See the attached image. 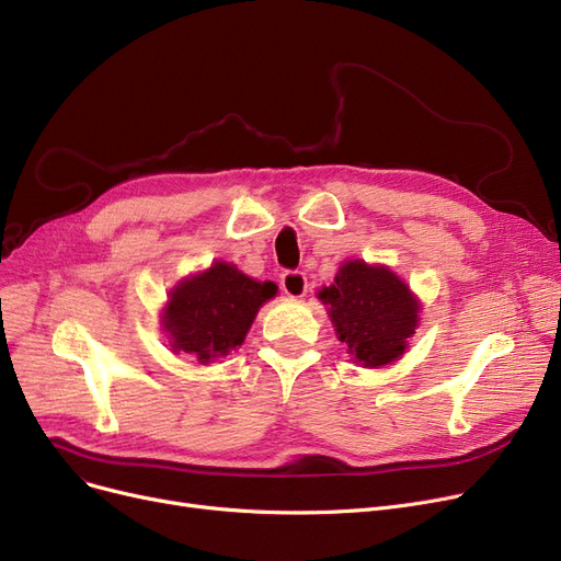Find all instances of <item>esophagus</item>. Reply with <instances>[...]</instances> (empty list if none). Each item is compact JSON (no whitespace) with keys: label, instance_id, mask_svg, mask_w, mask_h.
I'll return each instance as SVG.
<instances>
[{"label":"esophagus","instance_id":"obj_1","mask_svg":"<svg viewBox=\"0 0 561 561\" xmlns=\"http://www.w3.org/2000/svg\"><path fill=\"white\" fill-rule=\"evenodd\" d=\"M282 290L288 298H302L307 294V277L300 271H288L282 275Z\"/></svg>","mask_w":561,"mask_h":561}]
</instances>
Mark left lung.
<instances>
[{"instance_id": "1", "label": "left lung", "mask_w": 561, "mask_h": 561, "mask_svg": "<svg viewBox=\"0 0 561 561\" xmlns=\"http://www.w3.org/2000/svg\"><path fill=\"white\" fill-rule=\"evenodd\" d=\"M316 296L328 307L336 339L364 369H382L397 362L420 325V298L380 263L344 261L334 282Z\"/></svg>"}]
</instances>
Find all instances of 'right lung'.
Instances as JSON below:
<instances>
[{
  "mask_svg": "<svg viewBox=\"0 0 561 561\" xmlns=\"http://www.w3.org/2000/svg\"><path fill=\"white\" fill-rule=\"evenodd\" d=\"M275 296V282H256L233 263L215 261L169 290L160 325L174 355L208 367L242 346L259 309Z\"/></svg>",
  "mask_w": 561,
  "mask_h": 561,
  "instance_id": "obj_1",
  "label": "right lung"
}]
</instances>
